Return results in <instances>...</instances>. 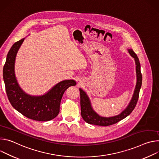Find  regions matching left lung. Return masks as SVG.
<instances>
[{
  "instance_id": "obj_1",
  "label": "left lung",
  "mask_w": 159,
  "mask_h": 159,
  "mask_svg": "<svg viewBox=\"0 0 159 159\" xmlns=\"http://www.w3.org/2000/svg\"><path fill=\"white\" fill-rule=\"evenodd\" d=\"M130 56L134 58L136 64V83L132 98L124 111L119 114L111 117H102L98 114L93 109L91 101L86 93L81 89H80V104H81V114L83 119L89 124L98 125L101 126H107L116 124L120 120L128 116L134 110L137 103L139 90L142 84V75L141 73V66L139 61L136 54L132 49H128Z\"/></svg>"
}]
</instances>
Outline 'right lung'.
Masks as SVG:
<instances>
[{
  "mask_svg": "<svg viewBox=\"0 0 159 159\" xmlns=\"http://www.w3.org/2000/svg\"><path fill=\"white\" fill-rule=\"evenodd\" d=\"M25 39L13 44L9 50L3 68V78L8 99L12 106L25 117L39 121L54 119L59 112L61 101L64 92L76 84L74 80H66L54 85L42 95L26 93L20 87L16 77L14 64L17 53Z\"/></svg>",
  "mask_w": 159,
  "mask_h": 159,
  "instance_id": "obj_1",
  "label": "right lung"
}]
</instances>
